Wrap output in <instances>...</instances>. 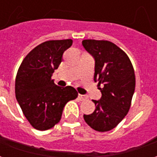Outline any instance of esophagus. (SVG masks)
Here are the masks:
<instances>
[{"instance_id": "esophagus-1", "label": "esophagus", "mask_w": 157, "mask_h": 157, "mask_svg": "<svg viewBox=\"0 0 157 157\" xmlns=\"http://www.w3.org/2000/svg\"><path fill=\"white\" fill-rule=\"evenodd\" d=\"M78 98H80V100H85V99H86V97L84 95H81V94H79L78 95Z\"/></svg>"}]
</instances>
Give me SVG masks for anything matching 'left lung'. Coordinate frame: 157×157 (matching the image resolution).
Listing matches in <instances>:
<instances>
[{"mask_svg":"<svg viewBox=\"0 0 157 157\" xmlns=\"http://www.w3.org/2000/svg\"><path fill=\"white\" fill-rule=\"evenodd\" d=\"M82 45L95 60L94 81L102 92L92 100L96 109L84 114L86 123L97 131H109L128 113L135 88V75L130 59L116 44L106 40L85 39Z\"/></svg>","mask_w":157,"mask_h":157,"instance_id":"8db88e82","label":"left lung"}]
</instances>
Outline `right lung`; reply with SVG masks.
<instances>
[{
  "mask_svg": "<svg viewBox=\"0 0 157 157\" xmlns=\"http://www.w3.org/2000/svg\"><path fill=\"white\" fill-rule=\"evenodd\" d=\"M71 39L49 40L30 51L22 60L15 82L16 98L36 129L47 130L60 120L65 104L77 98L74 87L56 86L51 76L63 60Z\"/></svg>",
  "mask_w": 157,
  "mask_h": 157,
  "instance_id": "obj_1",
  "label": "right lung"
}]
</instances>
